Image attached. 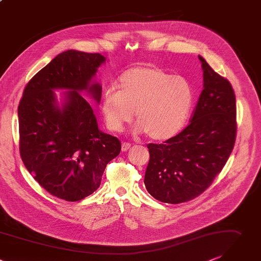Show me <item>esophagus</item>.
Here are the masks:
<instances>
[{"instance_id":"esophagus-1","label":"esophagus","mask_w":261,"mask_h":261,"mask_svg":"<svg viewBox=\"0 0 261 261\" xmlns=\"http://www.w3.org/2000/svg\"><path fill=\"white\" fill-rule=\"evenodd\" d=\"M130 146H132V144H129L127 142H123L122 145H121V150L125 152V151H127L130 148Z\"/></svg>"}]
</instances>
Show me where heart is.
Returning <instances> with one entry per match:
<instances>
[{
    "instance_id": "obj_1",
    "label": "heart",
    "mask_w": 261,
    "mask_h": 261,
    "mask_svg": "<svg viewBox=\"0 0 261 261\" xmlns=\"http://www.w3.org/2000/svg\"><path fill=\"white\" fill-rule=\"evenodd\" d=\"M101 98L106 125L119 132L133 119L137 133H147L155 141L174 137L184 125L192 107L189 82L155 66H137L125 70Z\"/></svg>"
}]
</instances>
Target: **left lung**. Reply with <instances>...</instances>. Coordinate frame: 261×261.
Returning <instances> with one entry per match:
<instances>
[{"mask_svg":"<svg viewBox=\"0 0 261 261\" xmlns=\"http://www.w3.org/2000/svg\"><path fill=\"white\" fill-rule=\"evenodd\" d=\"M203 89L190 124L163 144H148L144 183L160 201L180 203L209 187L225 166L237 135L236 95L229 81L198 56Z\"/></svg>","mask_w":261,"mask_h":261,"instance_id":"8db88e82","label":"left lung"}]
</instances>
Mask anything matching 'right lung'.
<instances>
[{
    "label": "right lung",
    "mask_w": 261,
    "mask_h": 261,
    "mask_svg": "<svg viewBox=\"0 0 261 261\" xmlns=\"http://www.w3.org/2000/svg\"><path fill=\"white\" fill-rule=\"evenodd\" d=\"M106 62L99 54L67 50L27 84L18 106L19 150L34 179L50 194L78 201L100 185L109 162L120 153L116 137L98 129L90 103H99L97 69ZM67 90L59 105L53 91Z\"/></svg>",
    "instance_id": "right-lung-1"
}]
</instances>
